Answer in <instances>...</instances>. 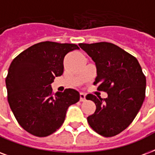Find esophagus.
Instances as JSON below:
<instances>
[{
    "instance_id": "1",
    "label": "esophagus",
    "mask_w": 155,
    "mask_h": 155,
    "mask_svg": "<svg viewBox=\"0 0 155 155\" xmlns=\"http://www.w3.org/2000/svg\"><path fill=\"white\" fill-rule=\"evenodd\" d=\"M85 97H86L85 93H80V101H85Z\"/></svg>"
}]
</instances>
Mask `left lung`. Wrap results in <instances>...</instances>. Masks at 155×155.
<instances>
[{
	"label": "left lung",
	"mask_w": 155,
	"mask_h": 155,
	"mask_svg": "<svg viewBox=\"0 0 155 155\" xmlns=\"http://www.w3.org/2000/svg\"><path fill=\"white\" fill-rule=\"evenodd\" d=\"M95 62L97 77L93 84L108 94L97 98L88 94L96 110L87 118L96 133L110 137L126 129L137 116L146 97V79L137 59L112 43L80 44Z\"/></svg>",
	"instance_id": "1"
}]
</instances>
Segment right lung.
<instances>
[{
  "label": "right lung",
  "instance_id": "add662e5",
  "mask_svg": "<svg viewBox=\"0 0 155 155\" xmlns=\"http://www.w3.org/2000/svg\"><path fill=\"white\" fill-rule=\"evenodd\" d=\"M75 44L45 41L19 54L5 79L7 97L15 119L28 133L44 137L62 126L71 105L80 100L73 88L53 93L51 84L63 73L66 54L79 49Z\"/></svg>",
  "mask_w": 155,
  "mask_h": 155
}]
</instances>
